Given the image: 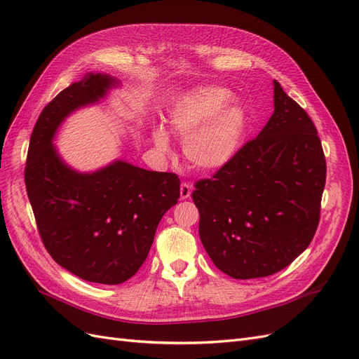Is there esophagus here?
Wrapping results in <instances>:
<instances>
[{"label":"esophagus","mask_w":359,"mask_h":359,"mask_svg":"<svg viewBox=\"0 0 359 359\" xmlns=\"http://www.w3.org/2000/svg\"><path fill=\"white\" fill-rule=\"evenodd\" d=\"M191 190H193V186L190 182H181V187H180V196H181V199H187V198H190V194H191Z\"/></svg>","instance_id":"1"}]
</instances>
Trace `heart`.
I'll return each instance as SVG.
<instances>
[{
    "instance_id": "heart-1",
    "label": "heart",
    "mask_w": 359,
    "mask_h": 359,
    "mask_svg": "<svg viewBox=\"0 0 359 359\" xmlns=\"http://www.w3.org/2000/svg\"><path fill=\"white\" fill-rule=\"evenodd\" d=\"M231 91L220 86H201L184 94L170 112L173 132L184 139V156L202 172L219 170L231 163L243 147L247 116L240 106L229 104ZM158 148H168L163 128L154 133Z\"/></svg>"
}]
</instances>
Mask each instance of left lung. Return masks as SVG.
<instances>
[{
    "label": "left lung",
    "mask_w": 359,
    "mask_h": 359,
    "mask_svg": "<svg viewBox=\"0 0 359 359\" xmlns=\"http://www.w3.org/2000/svg\"><path fill=\"white\" fill-rule=\"evenodd\" d=\"M325 180L316 127L274 81V114L262 132L194 184L199 236L214 265L240 280L289 266L316 233Z\"/></svg>",
    "instance_id": "1"
}]
</instances>
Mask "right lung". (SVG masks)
<instances>
[{
  "mask_svg": "<svg viewBox=\"0 0 359 359\" xmlns=\"http://www.w3.org/2000/svg\"><path fill=\"white\" fill-rule=\"evenodd\" d=\"M118 81L86 73L41 111L31 133L25 187L43 245L58 265L91 283L119 285L142 266L180 178L116 160L93 173L64 163L52 145L69 114L95 103Z\"/></svg>",
  "mask_w": 359,
  "mask_h": 359,
  "instance_id": "right-lung-1",
  "label": "right lung"
}]
</instances>
